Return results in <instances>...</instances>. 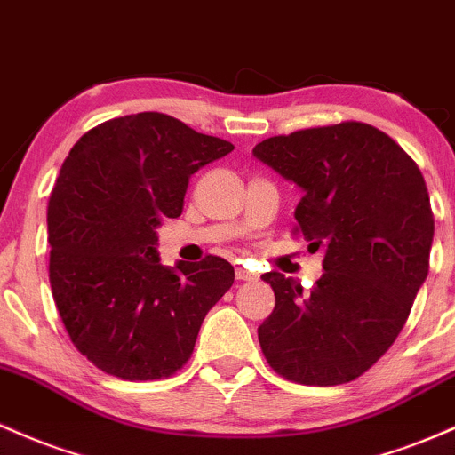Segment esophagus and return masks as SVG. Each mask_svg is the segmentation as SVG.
Segmentation results:
<instances>
[{
	"label": "esophagus",
	"instance_id": "34e87169",
	"mask_svg": "<svg viewBox=\"0 0 455 455\" xmlns=\"http://www.w3.org/2000/svg\"><path fill=\"white\" fill-rule=\"evenodd\" d=\"M236 279H241V282H258L259 277L255 273H251V270H249V268L238 267L236 268Z\"/></svg>",
	"mask_w": 455,
	"mask_h": 455
}]
</instances>
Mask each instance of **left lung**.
<instances>
[{
	"mask_svg": "<svg viewBox=\"0 0 455 455\" xmlns=\"http://www.w3.org/2000/svg\"><path fill=\"white\" fill-rule=\"evenodd\" d=\"M253 156L303 191L299 229L324 249L309 294L262 275L275 292L258 329L264 356L300 385L359 379L391 348L427 277L434 217L419 167L363 122L270 137Z\"/></svg>",
	"mask_w": 455,
	"mask_h": 455,
	"instance_id": "8db88e82",
	"label": "left lung"
}]
</instances>
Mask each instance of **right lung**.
<instances>
[{
    "label": "right lung",
    "instance_id": "1",
    "mask_svg": "<svg viewBox=\"0 0 455 455\" xmlns=\"http://www.w3.org/2000/svg\"><path fill=\"white\" fill-rule=\"evenodd\" d=\"M234 146L176 117L144 111L81 137L49 200V282L70 339L124 380L172 376L191 356L234 268L208 255L161 264V219L180 217L188 178Z\"/></svg>",
    "mask_w": 455,
    "mask_h": 455
}]
</instances>
